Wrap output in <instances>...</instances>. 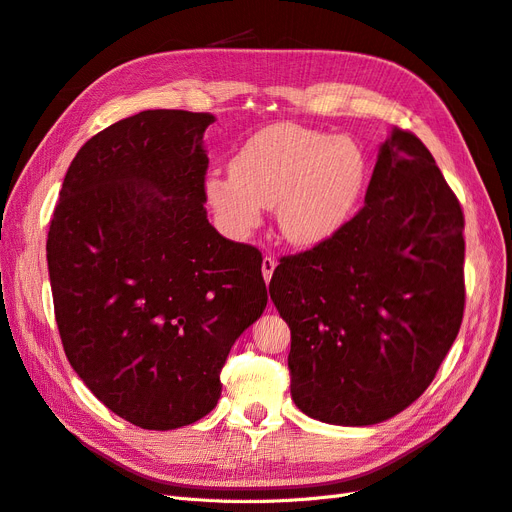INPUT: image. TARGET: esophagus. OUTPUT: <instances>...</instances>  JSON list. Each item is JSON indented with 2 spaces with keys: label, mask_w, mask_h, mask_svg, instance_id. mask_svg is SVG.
Returning a JSON list of instances; mask_svg holds the SVG:
<instances>
[{
  "label": "esophagus",
  "mask_w": 512,
  "mask_h": 512,
  "mask_svg": "<svg viewBox=\"0 0 512 512\" xmlns=\"http://www.w3.org/2000/svg\"><path fill=\"white\" fill-rule=\"evenodd\" d=\"M275 267H277V260L275 258H271V256H264L262 258V277H264V281H271Z\"/></svg>",
  "instance_id": "obj_1"
}]
</instances>
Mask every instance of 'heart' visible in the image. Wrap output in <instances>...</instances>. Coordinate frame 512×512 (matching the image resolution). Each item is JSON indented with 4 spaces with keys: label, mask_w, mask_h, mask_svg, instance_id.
Segmentation results:
<instances>
[{
    "label": "heart",
    "mask_w": 512,
    "mask_h": 512,
    "mask_svg": "<svg viewBox=\"0 0 512 512\" xmlns=\"http://www.w3.org/2000/svg\"><path fill=\"white\" fill-rule=\"evenodd\" d=\"M231 176H210V208L233 235L258 227L262 210L277 206V224L294 245L332 237L351 214L365 180V155L355 140L273 124L243 142Z\"/></svg>",
    "instance_id": "heart-1"
}]
</instances>
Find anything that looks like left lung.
<instances>
[{
  "mask_svg": "<svg viewBox=\"0 0 512 512\" xmlns=\"http://www.w3.org/2000/svg\"><path fill=\"white\" fill-rule=\"evenodd\" d=\"M462 231L460 201L435 157L393 126L363 208L273 273L269 292L292 332L298 410L367 426L426 391L464 315Z\"/></svg>",
  "mask_w": 512,
  "mask_h": 512,
  "instance_id": "8db88e82",
  "label": "left lung"
}]
</instances>
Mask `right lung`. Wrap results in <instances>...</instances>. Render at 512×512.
Masks as SVG:
<instances>
[{
    "label": "right lung",
    "instance_id": "1",
    "mask_svg": "<svg viewBox=\"0 0 512 512\" xmlns=\"http://www.w3.org/2000/svg\"><path fill=\"white\" fill-rule=\"evenodd\" d=\"M216 117L142 111L92 136L48 231L63 349L111 412L149 431L210 414L233 342L267 306L262 254L208 222L203 132Z\"/></svg>",
    "mask_w": 512,
    "mask_h": 512
}]
</instances>
